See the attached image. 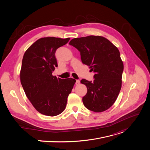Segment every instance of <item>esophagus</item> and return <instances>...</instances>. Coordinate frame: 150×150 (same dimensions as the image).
Instances as JSON below:
<instances>
[{
    "label": "esophagus",
    "instance_id": "esophagus-1",
    "mask_svg": "<svg viewBox=\"0 0 150 150\" xmlns=\"http://www.w3.org/2000/svg\"><path fill=\"white\" fill-rule=\"evenodd\" d=\"M79 83H80V81H79V79H76V80L75 84H76V85H78V84H79Z\"/></svg>",
    "mask_w": 150,
    "mask_h": 150
}]
</instances>
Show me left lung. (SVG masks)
I'll return each instance as SVG.
<instances>
[{"label":"left lung","instance_id":"left-lung-1","mask_svg":"<svg viewBox=\"0 0 150 150\" xmlns=\"http://www.w3.org/2000/svg\"><path fill=\"white\" fill-rule=\"evenodd\" d=\"M69 44L80 52L83 63L95 73L93 82L81 81L87 88L83 98L84 105L96 112L107 110L115 102L121 88L124 66L118 49L100 36L74 38Z\"/></svg>","mask_w":150,"mask_h":150}]
</instances>
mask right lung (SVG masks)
Listing matches in <instances>:
<instances>
[{
  "label": "right lung",
  "instance_id": "right-lung-1",
  "mask_svg": "<svg viewBox=\"0 0 150 150\" xmlns=\"http://www.w3.org/2000/svg\"><path fill=\"white\" fill-rule=\"evenodd\" d=\"M70 38L46 37L37 40L25 52L20 81L26 96L40 114L56 116L66 108L67 97L76 80L52 75L57 67L55 53Z\"/></svg>",
  "mask_w": 150,
  "mask_h": 150
}]
</instances>
